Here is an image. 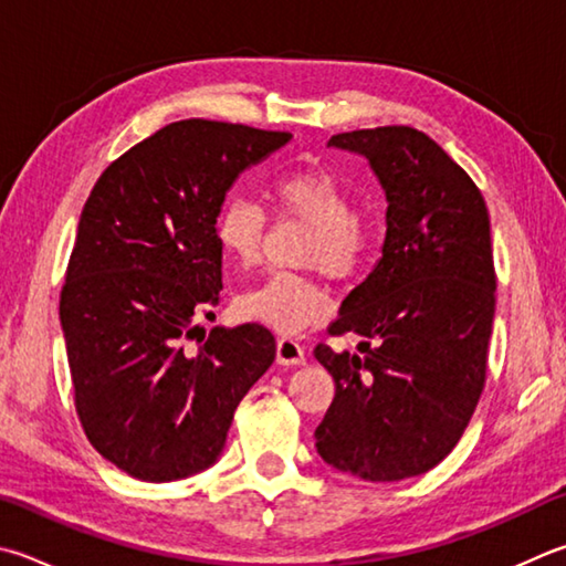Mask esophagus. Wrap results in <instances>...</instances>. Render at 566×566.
<instances>
[{
    "mask_svg": "<svg viewBox=\"0 0 566 566\" xmlns=\"http://www.w3.org/2000/svg\"><path fill=\"white\" fill-rule=\"evenodd\" d=\"M276 361L282 366H300L304 364V346L296 338L282 336L276 338Z\"/></svg>",
    "mask_w": 566,
    "mask_h": 566,
    "instance_id": "1",
    "label": "esophagus"
}]
</instances>
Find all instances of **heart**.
Listing matches in <instances>:
<instances>
[{
    "label": "heart",
    "mask_w": 566,
    "mask_h": 566,
    "mask_svg": "<svg viewBox=\"0 0 566 566\" xmlns=\"http://www.w3.org/2000/svg\"><path fill=\"white\" fill-rule=\"evenodd\" d=\"M276 218L310 224L302 244V264H316L334 280H354L374 256L376 230L356 214L354 195L322 168L290 170L270 185ZM266 234V212L248 198H228L214 214V240L240 270L260 264ZM244 318L280 334H300L332 310V296L314 276L276 272L238 300Z\"/></svg>",
    "instance_id": "1"
}]
</instances>
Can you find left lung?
Wrapping results in <instances>:
<instances>
[{
  "label": "left lung",
  "mask_w": 566,
  "mask_h": 566,
  "mask_svg": "<svg viewBox=\"0 0 566 566\" xmlns=\"http://www.w3.org/2000/svg\"><path fill=\"white\" fill-rule=\"evenodd\" d=\"M328 146L371 163L386 190L388 230L376 270L328 324L332 336H364V356L314 348L336 384L316 450L368 482L413 478L458 446L485 388L497 302L488 205L418 128L336 133Z\"/></svg>",
  "instance_id": "left-lung-1"
}]
</instances>
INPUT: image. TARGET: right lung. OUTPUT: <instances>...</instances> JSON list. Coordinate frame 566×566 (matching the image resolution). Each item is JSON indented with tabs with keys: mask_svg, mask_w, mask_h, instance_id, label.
Returning <instances> with one entry per match:
<instances>
[{
	"mask_svg": "<svg viewBox=\"0 0 566 566\" xmlns=\"http://www.w3.org/2000/svg\"><path fill=\"white\" fill-rule=\"evenodd\" d=\"M290 138L176 120L113 160L88 195L59 316L81 428L133 478L166 482L212 465L234 408L274 361L266 326L205 334L195 322L220 304L224 192Z\"/></svg>",
	"mask_w": 566,
	"mask_h": 566,
	"instance_id": "right-lung-1",
	"label": "right lung"
}]
</instances>
